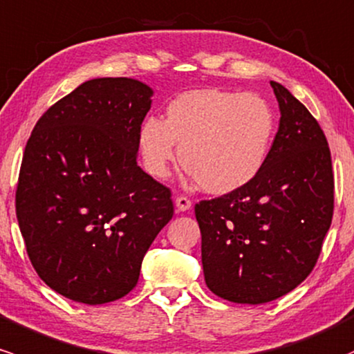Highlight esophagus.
<instances>
[{"label":"esophagus","mask_w":354,"mask_h":354,"mask_svg":"<svg viewBox=\"0 0 354 354\" xmlns=\"http://www.w3.org/2000/svg\"><path fill=\"white\" fill-rule=\"evenodd\" d=\"M174 205H176L178 212H188V209L192 208V200H188L186 196H176Z\"/></svg>","instance_id":"obj_1"}]
</instances>
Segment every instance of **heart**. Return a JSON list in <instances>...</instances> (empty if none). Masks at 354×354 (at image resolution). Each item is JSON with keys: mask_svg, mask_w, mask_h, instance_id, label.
Instances as JSON below:
<instances>
[{"mask_svg": "<svg viewBox=\"0 0 354 354\" xmlns=\"http://www.w3.org/2000/svg\"><path fill=\"white\" fill-rule=\"evenodd\" d=\"M275 112L263 97L223 88H195L174 97L166 120L147 118L139 151L147 173L169 176L180 158L186 173L209 195H228L259 176L275 136Z\"/></svg>", "mask_w": 354, "mask_h": 354, "instance_id": "obj_1", "label": "heart"}]
</instances>
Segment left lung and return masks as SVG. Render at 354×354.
Returning <instances> with one entry per match:
<instances>
[{
  "instance_id": "8db88e82",
  "label": "left lung",
  "mask_w": 354,
  "mask_h": 354,
  "mask_svg": "<svg viewBox=\"0 0 354 354\" xmlns=\"http://www.w3.org/2000/svg\"><path fill=\"white\" fill-rule=\"evenodd\" d=\"M270 85L281 120L263 169L243 188L195 207L205 282L236 304L296 289L316 266L335 208L324 133L284 85Z\"/></svg>"
}]
</instances>
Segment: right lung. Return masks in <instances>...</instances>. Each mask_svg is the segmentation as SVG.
Instances as JSON below:
<instances>
[{
	"instance_id": "1",
	"label": "right lung",
	"mask_w": 354,
	"mask_h": 354,
	"mask_svg": "<svg viewBox=\"0 0 354 354\" xmlns=\"http://www.w3.org/2000/svg\"><path fill=\"white\" fill-rule=\"evenodd\" d=\"M153 94L127 77L87 80L38 119L26 142L19 232L41 281L75 302L129 294L147 248L173 218L169 189L138 166Z\"/></svg>"
}]
</instances>
